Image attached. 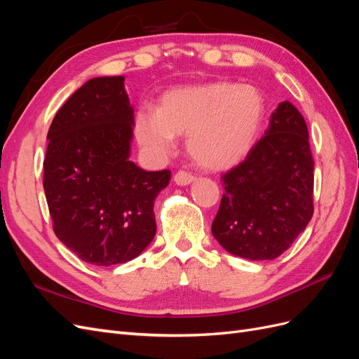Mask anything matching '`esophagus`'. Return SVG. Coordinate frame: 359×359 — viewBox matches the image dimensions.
<instances>
[{"instance_id":"esophagus-1","label":"esophagus","mask_w":359,"mask_h":359,"mask_svg":"<svg viewBox=\"0 0 359 359\" xmlns=\"http://www.w3.org/2000/svg\"><path fill=\"white\" fill-rule=\"evenodd\" d=\"M194 180H196V178H194V177L191 175V173L184 172V170L177 172L175 177H173V181H175L177 186H181V187L189 186V184H191Z\"/></svg>"}]
</instances>
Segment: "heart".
Masks as SVG:
<instances>
[{"label":"heart","instance_id":"obj_1","mask_svg":"<svg viewBox=\"0 0 359 359\" xmlns=\"http://www.w3.org/2000/svg\"><path fill=\"white\" fill-rule=\"evenodd\" d=\"M265 114V97L256 86L215 81L169 90L157 109L139 107L135 133L154 154L170 153L175 136L187 135L191 158L203 169L223 170L252 151Z\"/></svg>","mask_w":359,"mask_h":359}]
</instances>
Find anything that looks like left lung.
I'll use <instances>...</instances> for the list:
<instances>
[{
  "mask_svg": "<svg viewBox=\"0 0 359 359\" xmlns=\"http://www.w3.org/2000/svg\"><path fill=\"white\" fill-rule=\"evenodd\" d=\"M314 161L306 119L290 102L271 114L265 136L222 177L224 194L211 232L231 255L278 257L313 215Z\"/></svg>",
  "mask_w": 359,
  "mask_h": 359,
  "instance_id": "obj_1",
  "label": "left lung"
}]
</instances>
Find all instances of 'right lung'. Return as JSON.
<instances>
[{
  "label": "right lung",
  "instance_id": "obj_1",
  "mask_svg": "<svg viewBox=\"0 0 359 359\" xmlns=\"http://www.w3.org/2000/svg\"><path fill=\"white\" fill-rule=\"evenodd\" d=\"M133 114L124 76H102L72 94L48 132L43 189L53 231L86 264H126L157 231L154 201L170 172L130 160Z\"/></svg>",
  "mask_w": 359,
  "mask_h": 359
}]
</instances>
